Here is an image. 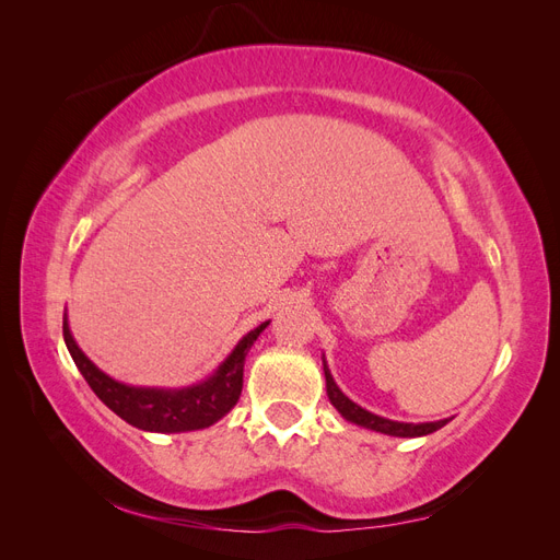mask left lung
Listing matches in <instances>:
<instances>
[{
  "label": "left lung",
  "mask_w": 560,
  "mask_h": 560,
  "mask_svg": "<svg viewBox=\"0 0 560 560\" xmlns=\"http://www.w3.org/2000/svg\"><path fill=\"white\" fill-rule=\"evenodd\" d=\"M322 366H325V378H327V397L334 404V409L341 413L348 422H354V425L366 428V430H374L381 434H389V436H425L432 434L436 430H442L451 418L444 420H434V422H399V420H389L383 416L371 413L366 409H362L360 404H354L350 397H346L341 393V387L336 385L331 371L327 366L325 354H322Z\"/></svg>",
  "instance_id": "left-lung-1"
}]
</instances>
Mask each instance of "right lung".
Listing matches in <instances>:
<instances>
[{"label": "right lung", "mask_w": 560, "mask_h": 560, "mask_svg": "<svg viewBox=\"0 0 560 560\" xmlns=\"http://www.w3.org/2000/svg\"><path fill=\"white\" fill-rule=\"evenodd\" d=\"M270 325L261 322L257 329L247 331L235 348L231 350L229 358L219 364L212 374L194 385L186 387H138L126 385L107 376L103 369H97L83 352L67 322V313L62 317V336L65 346L70 350L77 369L81 376L86 378L93 393L103 399L105 406L124 418L128 425L144 430V432H191L214 425L217 420H222L243 393V369L249 348L257 341L259 334Z\"/></svg>", "instance_id": "obj_1"}]
</instances>
